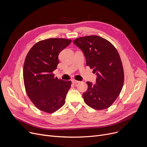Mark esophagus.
<instances>
[{"label":"esophagus","instance_id":"1","mask_svg":"<svg viewBox=\"0 0 147 147\" xmlns=\"http://www.w3.org/2000/svg\"><path fill=\"white\" fill-rule=\"evenodd\" d=\"M80 82L79 81H78V80H72V83H74V84H75V83H79Z\"/></svg>","mask_w":147,"mask_h":147}]
</instances>
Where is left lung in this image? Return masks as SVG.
<instances>
[{
  "mask_svg": "<svg viewBox=\"0 0 147 147\" xmlns=\"http://www.w3.org/2000/svg\"><path fill=\"white\" fill-rule=\"evenodd\" d=\"M73 43L82 51L86 65L94 68L96 84L87 82L83 94L85 103L95 110L110 107L119 96L124 83V71L119 54L107 40L98 36L76 38Z\"/></svg>",
  "mask_w": 147,
  "mask_h": 147,
  "instance_id": "8db88e82",
  "label": "left lung"
}]
</instances>
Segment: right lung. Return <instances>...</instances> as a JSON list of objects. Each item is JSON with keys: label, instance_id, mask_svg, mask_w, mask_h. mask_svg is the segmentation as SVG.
<instances>
[{"label": "right lung", "instance_id": "add662e5", "mask_svg": "<svg viewBox=\"0 0 147 147\" xmlns=\"http://www.w3.org/2000/svg\"><path fill=\"white\" fill-rule=\"evenodd\" d=\"M71 40L51 38L36 43L26 56L23 79L27 94L41 111L52 113L65 104L71 81L55 78L52 72L59 64V53Z\"/></svg>", "mask_w": 147, "mask_h": 147}]
</instances>
